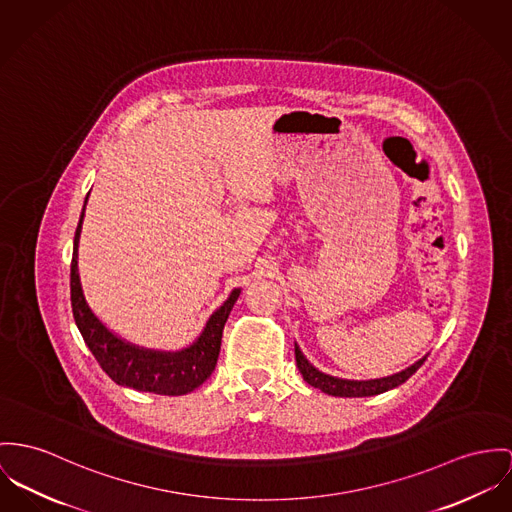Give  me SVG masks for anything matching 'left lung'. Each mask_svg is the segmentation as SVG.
Returning a JSON list of instances; mask_svg holds the SVG:
<instances>
[{
  "label": "left lung",
  "mask_w": 512,
  "mask_h": 512,
  "mask_svg": "<svg viewBox=\"0 0 512 512\" xmlns=\"http://www.w3.org/2000/svg\"><path fill=\"white\" fill-rule=\"evenodd\" d=\"M294 354H296V366H298L302 378L310 386L321 390L323 394L335 395V397H368V395L384 394L388 390H394L397 386H401L405 380H409L421 368V364L427 358V356H423L421 360H417L415 364H411L409 368L397 372L394 376L356 382V380H343V378H335V376L319 372L315 366L310 364V360L304 356L298 345H294Z\"/></svg>",
  "instance_id": "8db88e82"
}]
</instances>
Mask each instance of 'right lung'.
<instances>
[{"mask_svg":"<svg viewBox=\"0 0 512 512\" xmlns=\"http://www.w3.org/2000/svg\"><path fill=\"white\" fill-rule=\"evenodd\" d=\"M85 204H87V198H85ZM85 204H83L76 237H74L72 273H70L72 312L85 345L97 358L99 366L109 374L113 382H117L118 386L159 395H185L197 390L216 368L220 345H222V331L241 290L239 288L232 290L230 298L210 315L197 341L183 351L165 353V351H152V349L126 343L113 331H109L99 321V317L91 312L81 290L78 245Z\"/></svg>","mask_w":512,"mask_h":512,"instance_id":"1","label":"right lung"}]
</instances>
